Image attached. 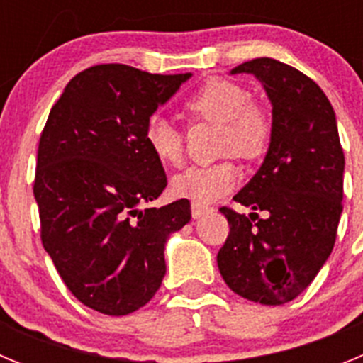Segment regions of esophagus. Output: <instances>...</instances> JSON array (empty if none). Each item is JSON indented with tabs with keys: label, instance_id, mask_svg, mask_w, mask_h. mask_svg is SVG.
Segmentation results:
<instances>
[{
	"label": "esophagus",
	"instance_id": "1",
	"mask_svg": "<svg viewBox=\"0 0 363 363\" xmlns=\"http://www.w3.org/2000/svg\"><path fill=\"white\" fill-rule=\"evenodd\" d=\"M211 207L209 205H200V203H192V207H191V213H192V218H194V220H198V218H201V216H205V214L207 213H211Z\"/></svg>",
	"mask_w": 363,
	"mask_h": 363
}]
</instances>
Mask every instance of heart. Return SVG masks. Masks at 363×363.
Masks as SVG:
<instances>
[{
	"mask_svg": "<svg viewBox=\"0 0 363 363\" xmlns=\"http://www.w3.org/2000/svg\"><path fill=\"white\" fill-rule=\"evenodd\" d=\"M184 111L192 121L220 125L221 154H234L245 162H258L267 154L272 138L271 116L262 105L249 99V92L240 83L209 78L184 99ZM145 143L163 165H179L184 160V134L163 118L152 116L147 121ZM238 182V167L230 160H221L176 174L171 191L174 196L205 205L233 191Z\"/></svg>",
	"mask_w": 363,
	"mask_h": 363,
	"instance_id": "heart-1",
	"label": "heart"
}]
</instances>
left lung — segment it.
Listing matches in <instances>:
<instances>
[{"label":"left lung","mask_w":363,"mask_h":363,"mask_svg":"<svg viewBox=\"0 0 363 363\" xmlns=\"http://www.w3.org/2000/svg\"><path fill=\"white\" fill-rule=\"evenodd\" d=\"M242 72L255 74L271 99L272 138L234 201L265 218L221 207L230 230L218 269L240 296L281 306L314 280L335 247L345 158L331 101L309 76L272 57L230 70Z\"/></svg>","instance_id":"1"}]
</instances>
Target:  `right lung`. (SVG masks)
Instances as JSON below:
<instances>
[{"label":"right lung","mask_w":363,"mask_h":363,"mask_svg":"<svg viewBox=\"0 0 363 363\" xmlns=\"http://www.w3.org/2000/svg\"><path fill=\"white\" fill-rule=\"evenodd\" d=\"M189 78L104 63L76 74L50 108L34 178L41 243L70 293L98 313L150 301L167 238L191 220L185 198L140 209L167 187L145 125Z\"/></svg>","instance_id":"right-lung-1"}]
</instances>
